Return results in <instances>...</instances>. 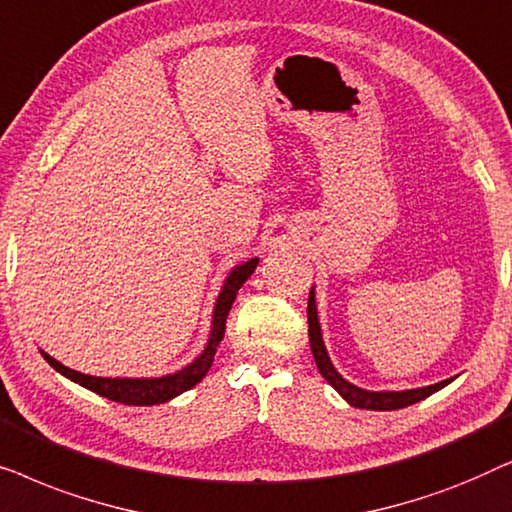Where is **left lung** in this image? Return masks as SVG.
Returning <instances> with one entry per match:
<instances>
[{"label":"left lung","instance_id":"obj_1","mask_svg":"<svg viewBox=\"0 0 512 512\" xmlns=\"http://www.w3.org/2000/svg\"><path fill=\"white\" fill-rule=\"evenodd\" d=\"M307 335H310V347L314 354V361H317L319 373L326 377V382L338 391V394L345 398L349 405L361 410H401L408 408L412 403H419L422 398L436 394L438 389H443L445 384L452 380H443L438 384H431V387H419V389H405V391H366L361 387H354L352 382H347L338 370L333 368L331 359H328V352L324 347V340H321V326L317 317V303H314V289L310 291V300H307Z\"/></svg>","mask_w":512,"mask_h":512}]
</instances>
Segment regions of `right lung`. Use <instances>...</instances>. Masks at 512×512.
Instances as JSON below:
<instances>
[{"label": "right lung", "mask_w": 512, "mask_h": 512, "mask_svg": "<svg viewBox=\"0 0 512 512\" xmlns=\"http://www.w3.org/2000/svg\"><path fill=\"white\" fill-rule=\"evenodd\" d=\"M258 258H249L242 265L230 272L226 284L219 293V300L214 305V321H212V335H209L207 347L202 349V354L195 359L193 363H188L186 368L177 370L174 375H163V377H149V380H132V377H93V375H83L79 370H72L67 366H62L60 361H55L53 356H48L46 352H41V356L51 363V366L62 373L69 380L81 384L95 394H100L109 401L116 403H125V405H158L170 401V398L184 394V391L193 389L202 377L207 375V370L212 368L216 347L223 340V333H226V319L230 307L235 303L237 291L240 286L247 282L251 277V272L256 270Z\"/></svg>", "instance_id": "1"}]
</instances>
